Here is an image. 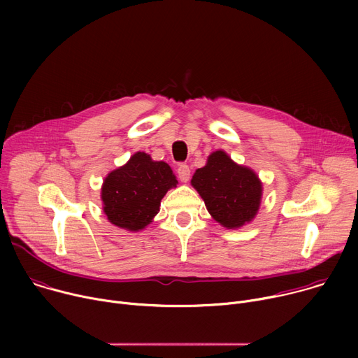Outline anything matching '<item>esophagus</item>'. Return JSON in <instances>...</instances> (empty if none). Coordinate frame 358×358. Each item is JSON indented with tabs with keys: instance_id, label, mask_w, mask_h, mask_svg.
Returning a JSON list of instances; mask_svg holds the SVG:
<instances>
[{
	"instance_id": "34e87169",
	"label": "esophagus",
	"mask_w": 358,
	"mask_h": 358,
	"mask_svg": "<svg viewBox=\"0 0 358 358\" xmlns=\"http://www.w3.org/2000/svg\"><path fill=\"white\" fill-rule=\"evenodd\" d=\"M177 174H178V178L181 180V182H187L191 177V170L187 164H180L178 170H177Z\"/></svg>"
}]
</instances>
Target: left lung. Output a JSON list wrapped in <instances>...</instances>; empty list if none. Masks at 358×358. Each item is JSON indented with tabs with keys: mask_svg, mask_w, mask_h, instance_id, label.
Returning <instances> with one entry per match:
<instances>
[{
	"mask_svg": "<svg viewBox=\"0 0 358 358\" xmlns=\"http://www.w3.org/2000/svg\"><path fill=\"white\" fill-rule=\"evenodd\" d=\"M191 185L206 202L210 215L228 229L241 228L257 217L262 201V181L252 169L235 163L224 150L208 156L195 170Z\"/></svg>",
	"mask_w": 358,
	"mask_h": 358,
	"instance_id": "1",
	"label": "left lung"
}]
</instances>
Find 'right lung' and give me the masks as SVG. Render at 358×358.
Returning <instances> with one entry per match:
<instances>
[{
    "label": "right lung",
    "instance_id": "right-lung-1",
    "mask_svg": "<svg viewBox=\"0 0 358 358\" xmlns=\"http://www.w3.org/2000/svg\"><path fill=\"white\" fill-rule=\"evenodd\" d=\"M178 184L166 162H155L137 151L122 167L110 171L101 184V206L110 224L130 232L144 229L160 211L169 189Z\"/></svg>",
    "mask_w": 358,
    "mask_h": 358
}]
</instances>
